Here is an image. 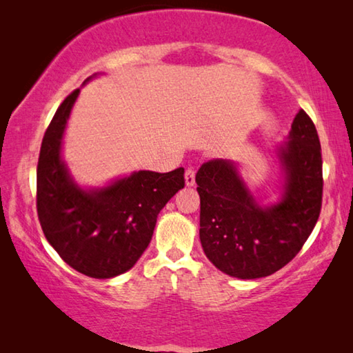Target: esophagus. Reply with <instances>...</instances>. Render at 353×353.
I'll list each match as a JSON object with an SVG mask.
<instances>
[{"label": "esophagus", "instance_id": "34e87169", "mask_svg": "<svg viewBox=\"0 0 353 353\" xmlns=\"http://www.w3.org/2000/svg\"><path fill=\"white\" fill-rule=\"evenodd\" d=\"M196 182V172L193 168H188L185 171V183H187V187H193Z\"/></svg>", "mask_w": 353, "mask_h": 353}]
</instances>
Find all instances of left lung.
<instances>
[{
	"label": "left lung",
	"mask_w": 353,
	"mask_h": 353,
	"mask_svg": "<svg viewBox=\"0 0 353 353\" xmlns=\"http://www.w3.org/2000/svg\"><path fill=\"white\" fill-rule=\"evenodd\" d=\"M279 157L285 172L283 194L271 207L256 204L230 160H210L196 174L202 249L227 276L260 279L282 270L318 223L322 155L314 123L305 110L297 112Z\"/></svg>",
	"instance_id": "left-lung-1"
}]
</instances>
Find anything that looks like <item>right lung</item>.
Segmentation results:
<instances>
[{"label": "right lung", "instance_id": "add662e5", "mask_svg": "<svg viewBox=\"0 0 353 353\" xmlns=\"http://www.w3.org/2000/svg\"><path fill=\"white\" fill-rule=\"evenodd\" d=\"M77 94L79 88L63 99L41 140L37 214L48 243L67 265L83 276L110 279L129 271L146 250L157 214L185 187L183 168L139 171L104 188L77 187L61 155Z\"/></svg>", "mask_w": 353, "mask_h": 353}]
</instances>
